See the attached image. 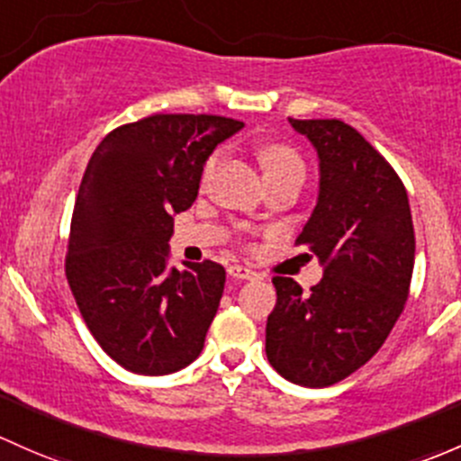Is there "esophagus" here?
<instances>
[{
  "instance_id": "esophagus-1",
  "label": "esophagus",
  "mask_w": 461,
  "mask_h": 461,
  "mask_svg": "<svg viewBox=\"0 0 461 461\" xmlns=\"http://www.w3.org/2000/svg\"><path fill=\"white\" fill-rule=\"evenodd\" d=\"M227 274H230L231 278H236V280H256V278H260L258 271L245 267V265H231V267L227 269Z\"/></svg>"
}]
</instances>
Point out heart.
Wrapping results in <instances>:
<instances>
[{"mask_svg": "<svg viewBox=\"0 0 461 461\" xmlns=\"http://www.w3.org/2000/svg\"><path fill=\"white\" fill-rule=\"evenodd\" d=\"M221 154H222L221 149H216V152L210 154V158L205 161V167H203V178H207L212 172H214L218 161H221ZM260 163H263L265 176H267V174L285 172V169H292V167L303 169V158L298 157V152L283 143L265 145V148L260 149Z\"/></svg>", "mask_w": 461, "mask_h": 461, "instance_id": "heart-1", "label": "heart"}]
</instances>
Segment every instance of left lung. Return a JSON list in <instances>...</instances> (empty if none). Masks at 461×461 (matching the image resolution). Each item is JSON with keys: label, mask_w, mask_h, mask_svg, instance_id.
I'll return each mask as SVG.
<instances>
[{"label": "left lung", "mask_w": 461, "mask_h": 461, "mask_svg": "<svg viewBox=\"0 0 461 461\" xmlns=\"http://www.w3.org/2000/svg\"><path fill=\"white\" fill-rule=\"evenodd\" d=\"M318 152L316 210L295 245L318 256L312 292L276 276L265 351L285 380L331 386L384 345L409 298L415 234L404 183L384 157L338 119H289Z\"/></svg>", "instance_id": "left-lung-1"}]
</instances>
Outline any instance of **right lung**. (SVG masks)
Here are the masks:
<instances>
[{"instance_id": "add662e5", "label": "right lung", "mask_w": 461, "mask_h": 461, "mask_svg": "<svg viewBox=\"0 0 461 461\" xmlns=\"http://www.w3.org/2000/svg\"><path fill=\"white\" fill-rule=\"evenodd\" d=\"M243 121L152 114L96 145L75 201L66 276L101 348L141 375L201 356L225 269L212 260L167 269L172 214L196 201L203 166Z\"/></svg>"}]
</instances>
